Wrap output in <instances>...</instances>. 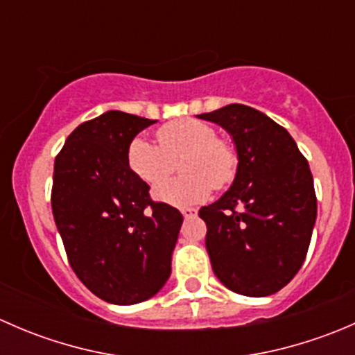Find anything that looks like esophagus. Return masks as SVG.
<instances>
[{
	"label": "esophagus",
	"mask_w": 355,
	"mask_h": 355,
	"mask_svg": "<svg viewBox=\"0 0 355 355\" xmlns=\"http://www.w3.org/2000/svg\"><path fill=\"white\" fill-rule=\"evenodd\" d=\"M182 214H184L185 220H187V218H196V216H198V209L187 207V209H182Z\"/></svg>",
	"instance_id": "obj_1"
}]
</instances>
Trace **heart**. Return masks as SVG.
<instances>
[{
	"label": "heart",
	"mask_w": 355,
	"mask_h": 355,
	"mask_svg": "<svg viewBox=\"0 0 355 355\" xmlns=\"http://www.w3.org/2000/svg\"><path fill=\"white\" fill-rule=\"evenodd\" d=\"M157 141L159 146L139 135L127 149L130 170L149 185L173 173L174 163L182 159L184 178L153 189L157 202L180 209L198 206L209 198L213 187H227L234 180L237 156L206 121L194 118L171 121L157 130Z\"/></svg>",
	"instance_id": "heart-1"
}]
</instances>
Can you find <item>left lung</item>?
I'll list each match as a JSON object with an SVG mask.
<instances>
[{"mask_svg":"<svg viewBox=\"0 0 355 355\" xmlns=\"http://www.w3.org/2000/svg\"><path fill=\"white\" fill-rule=\"evenodd\" d=\"M198 118L230 134L239 161L230 189L199 211L214 275L241 295L277 293L302 266L316 223L309 164L284 127L250 106Z\"/></svg>","mask_w":355,"mask_h":355,"instance_id":"obj_1","label":"left lung"}]
</instances>
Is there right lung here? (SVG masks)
<instances>
[{
  "label": "right lung",
  "mask_w": 355,
  "mask_h": 355,
  "mask_svg": "<svg viewBox=\"0 0 355 355\" xmlns=\"http://www.w3.org/2000/svg\"><path fill=\"white\" fill-rule=\"evenodd\" d=\"M157 120L111 110L78 125L55 159L51 206L78 280L116 306L144 302L171 275L184 216L130 170L132 139Z\"/></svg>",
  "instance_id": "add662e5"
}]
</instances>
